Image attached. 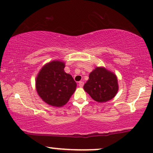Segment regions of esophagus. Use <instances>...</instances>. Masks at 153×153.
<instances>
[{
  "instance_id": "1",
  "label": "esophagus",
  "mask_w": 153,
  "mask_h": 153,
  "mask_svg": "<svg viewBox=\"0 0 153 153\" xmlns=\"http://www.w3.org/2000/svg\"><path fill=\"white\" fill-rule=\"evenodd\" d=\"M78 85H79V87H82L83 85H84V82H83L80 81V82H78Z\"/></svg>"
}]
</instances>
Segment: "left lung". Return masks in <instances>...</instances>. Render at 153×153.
<instances>
[{"mask_svg":"<svg viewBox=\"0 0 153 153\" xmlns=\"http://www.w3.org/2000/svg\"><path fill=\"white\" fill-rule=\"evenodd\" d=\"M83 88L96 102H107L117 95L119 90L117 77L103 66L96 67L90 73Z\"/></svg>","mask_w":153,"mask_h":153,"instance_id":"left-lung-1","label":"left lung"}]
</instances>
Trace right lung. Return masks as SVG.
<instances>
[{"label":"right lung","instance_id":"1","mask_svg":"<svg viewBox=\"0 0 153 153\" xmlns=\"http://www.w3.org/2000/svg\"><path fill=\"white\" fill-rule=\"evenodd\" d=\"M64 62L53 60L45 64L36 77L38 95L51 106H64L76 89V82L70 74L64 71Z\"/></svg>","mask_w":153,"mask_h":153}]
</instances>
